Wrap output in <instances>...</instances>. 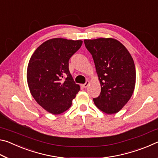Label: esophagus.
Masks as SVG:
<instances>
[{
    "label": "esophagus",
    "mask_w": 158,
    "mask_h": 158,
    "mask_svg": "<svg viewBox=\"0 0 158 158\" xmlns=\"http://www.w3.org/2000/svg\"><path fill=\"white\" fill-rule=\"evenodd\" d=\"M89 84H90V81H86V82H85V84H82V86L84 87V88H87L89 85Z\"/></svg>",
    "instance_id": "1"
}]
</instances>
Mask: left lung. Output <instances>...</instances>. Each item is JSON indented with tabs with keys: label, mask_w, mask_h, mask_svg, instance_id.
Here are the masks:
<instances>
[{
	"label": "left lung",
	"mask_w": 158,
	"mask_h": 158,
	"mask_svg": "<svg viewBox=\"0 0 158 158\" xmlns=\"http://www.w3.org/2000/svg\"><path fill=\"white\" fill-rule=\"evenodd\" d=\"M91 53L101 85L93 99L95 106L107 114L118 112L132 97L136 83L133 58L123 44L114 38L84 40Z\"/></svg>",
	"instance_id": "obj_1"
}]
</instances>
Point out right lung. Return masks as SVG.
<instances>
[{
    "instance_id": "obj_1",
    "label": "right lung",
    "mask_w": 158,
    "mask_h": 158,
    "mask_svg": "<svg viewBox=\"0 0 158 158\" xmlns=\"http://www.w3.org/2000/svg\"><path fill=\"white\" fill-rule=\"evenodd\" d=\"M83 41L64 38L47 40L31 56L27 82L32 96L49 113L60 114L70 107L80 90L69 71V60Z\"/></svg>"
}]
</instances>
